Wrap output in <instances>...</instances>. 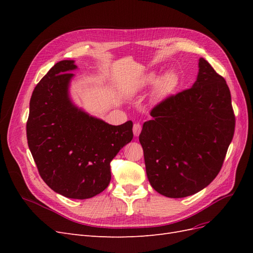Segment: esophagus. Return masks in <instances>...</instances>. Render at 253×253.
<instances>
[{
  "label": "esophagus",
  "instance_id": "esophagus-1",
  "mask_svg": "<svg viewBox=\"0 0 253 253\" xmlns=\"http://www.w3.org/2000/svg\"><path fill=\"white\" fill-rule=\"evenodd\" d=\"M141 129H142V126H141L140 124H134V126H133V133H134L135 136H139Z\"/></svg>",
  "mask_w": 253,
  "mask_h": 253
}]
</instances>
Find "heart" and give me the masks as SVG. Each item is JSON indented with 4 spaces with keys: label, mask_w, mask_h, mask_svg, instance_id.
<instances>
[{
    "label": "heart",
    "mask_w": 253,
    "mask_h": 253,
    "mask_svg": "<svg viewBox=\"0 0 253 253\" xmlns=\"http://www.w3.org/2000/svg\"><path fill=\"white\" fill-rule=\"evenodd\" d=\"M158 76L156 73H149L145 76H143V78L141 79L138 88H143L152 85L157 81ZM178 85V76L174 72H167L162 78L159 79L156 85L155 89V94L157 98H163L166 97L167 95H169L170 93L176 88V86Z\"/></svg>",
    "instance_id": "obj_1"
}]
</instances>
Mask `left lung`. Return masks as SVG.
<instances>
[{"label": "left lung", "mask_w": 253, "mask_h": 253, "mask_svg": "<svg viewBox=\"0 0 253 253\" xmlns=\"http://www.w3.org/2000/svg\"><path fill=\"white\" fill-rule=\"evenodd\" d=\"M192 87L152 109L139 135L145 171L155 191L193 195L219 173L232 141L235 116L226 80L204 58Z\"/></svg>", "instance_id": "left-lung-1"}]
</instances>
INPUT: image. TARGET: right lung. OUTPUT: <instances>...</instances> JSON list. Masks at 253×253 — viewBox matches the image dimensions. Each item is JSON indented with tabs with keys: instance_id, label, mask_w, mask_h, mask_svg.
Returning <instances> with one entry per match:
<instances>
[{
	"instance_id": "add662e5",
	"label": "right lung",
	"mask_w": 253,
	"mask_h": 253,
	"mask_svg": "<svg viewBox=\"0 0 253 253\" xmlns=\"http://www.w3.org/2000/svg\"><path fill=\"white\" fill-rule=\"evenodd\" d=\"M73 60L53 65L35 87L26 124L38 171L55 192L86 200L111 181V162L133 139V122L112 126L75 106L68 85Z\"/></svg>"
}]
</instances>
